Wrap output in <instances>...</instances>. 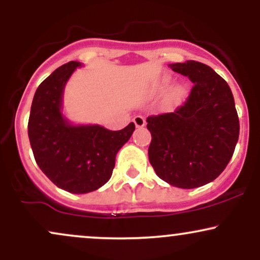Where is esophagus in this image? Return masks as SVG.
Returning <instances> with one entry per match:
<instances>
[{"label": "esophagus", "instance_id": "esophagus-1", "mask_svg": "<svg viewBox=\"0 0 260 260\" xmlns=\"http://www.w3.org/2000/svg\"><path fill=\"white\" fill-rule=\"evenodd\" d=\"M133 122H134V124H136V127H138V128H142L145 126V118L140 115L136 116V117L133 118Z\"/></svg>", "mask_w": 260, "mask_h": 260}]
</instances>
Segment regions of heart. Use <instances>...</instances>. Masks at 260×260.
Listing matches in <instances>:
<instances>
[{
	"mask_svg": "<svg viewBox=\"0 0 260 260\" xmlns=\"http://www.w3.org/2000/svg\"><path fill=\"white\" fill-rule=\"evenodd\" d=\"M168 82H169V79L166 78L165 83H168ZM184 92H186V89H184L183 86H177V88L174 90V96L176 98V99H180V98L183 96Z\"/></svg>",
	"mask_w": 260,
	"mask_h": 260,
	"instance_id": "b5f03b06",
	"label": "heart"
}]
</instances>
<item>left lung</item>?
Segmentation results:
<instances>
[{
	"instance_id": "left-lung-1",
	"label": "left lung",
	"mask_w": 260,
	"mask_h": 260,
	"mask_svg": "<svg viewBox=\"0 0 260 260\" xmlns=\"http://www.w3.org/2000/svg\"><path fill=\"white\" fill-rule=\"evenodd\" d=\"M169 66L193 86L174 112L147 118L149 161L161 180L190 189L225 170L237 144L240 121L231 89L213 68L190 59Z\"/></svg>"
}]
</instances>
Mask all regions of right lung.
Wrapping results in <instances>:
<instances>
[{"instance_id": "obj_1", "label": "right lung", "mask_w": 260, "mask_h": 260, "mask_svg": "<svg viewBox=\"0 0 260 260\" xmlns=\"http://www.w3.org/2000/svg\"><path fill=\"white\" fill-rule=\"evenodd\" d=\"M80 63L71 61L39 85L32 99L28 136L35 161L58 188L83 194L111 178L116 154L136 129L133 122L121 131L98 124L73 126L62 115V95Z\"/></svg>"}]
</instances>
